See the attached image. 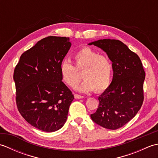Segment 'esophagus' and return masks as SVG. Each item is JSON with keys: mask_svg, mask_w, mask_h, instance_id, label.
<instances>
[{"mask_svg": "<svg viewBox=\"0 0 158 158\" xmlns=\"http://www.w3.org/2000/svg\"><path fill=\"white\" fill-rule=\"evenodd\" d=\"M74 96H75V98H78V99L84 98V96H83L81 95H79V94H74Z\"/></svg>", "mask_w": 158, "mask_h": 158, "instance_id": "1", "label": "esophagus"}]
</instances>
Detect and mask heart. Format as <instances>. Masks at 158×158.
I'll return each mask as SVG.
<instances>
[{"label": "heart", "instance_id": "b5f03b06", "mask_svg": "<svg viewBox=\"0 0 158 158\" xmlns=\"http://www.w3.org/2000/svg\"><path fill=\"white\" fill-rule=\"evenodd\" d=\"M75 66L69 60L62 62L60 71L62 79L70 88H75L85 79L79 89L81 92H102L108 88L111 81L113 63L108 56L100 55L96 50L85 47L73 56ZM79 72H78V71Z\"/></svg>", "mask_w": 158, "mask_h": 158}]
</instances>
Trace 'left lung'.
Here are the masks:
<instances>
[{
    "mask_svg": "<svg viewBox=\"0 0 158 158\" xmlns=\"http://www.w3.org/2000/svg\"><path fill=\"white\" fill-rule=\"evenodd\" d=\"M89 45L97 46L106 53L113 70L112 82L98 97V109L90 116L105 128L118 129L141 108L145 78L143 64L139 56L119 40L101 39Z\"/></svg>",
    "mask_w": 158,
    "mask_h": 158,
    "instance_id": "left-lung-1",
    "label": "left lung"
}]
</instances>
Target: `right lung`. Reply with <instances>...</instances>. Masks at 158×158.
<instances>
[{"mask_svg": "<svg viewBox=\"0 0 158 158\" xmlns=\"http://www.w3.org/2000/svg\"><path fill=\"white\" fill-rule=\"evenodd\" d=\"M69 40L53 36L41 39L22 53L13 73L19 113L31 125L44 132L61 128L74 99L62 81L60 71L71 46Z\"/></svg>", "mask_w": 158, "mask_h": 158, "instance_id": "obj_1", "label": "right lung"}]
</instances>
